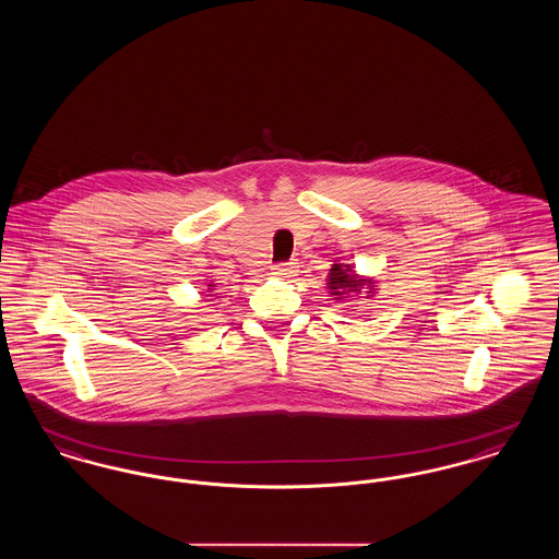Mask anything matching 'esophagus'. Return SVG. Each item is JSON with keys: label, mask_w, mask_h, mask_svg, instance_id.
Instances as JSON below:
<instances>
[{"label": "esophagus", "mask_w": 559, "mask_h": 559, "mask_svg": "<svg viewBox=\"0 0 559 559\" xmlns=\"http://www.w3.org/2000/svg\"><path fill=\"white\" fill-rule=\"evenodd\" d=\"M297 272V262H285V264H276L272 267V274L276 276H293Z\"/></svg>", "instance_id": "obj_1"}]
</instances>
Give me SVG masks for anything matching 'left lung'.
<instances>
[{
  "mask_svg": "<svg viewBox=\"0 0 559 559\" xmlns=\"http://www.w3.org/2000/svg\"><path fill=\"white\" fill-rule=\"evenodd\" d=\"M377 283L372 278L358 276L349 264H333L326 276V289L335 299H344L347 293H360L367 289V293H374Z\"/></svg>",
  "mask_w": 559,
  "mask_h": 559,
  "instance_id": "obj_1",
  "label": "left lung"
}]
</instances>
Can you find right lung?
<instances>
[{"label":"right lung","instance_id":"add662e5","mask_svg":"<svg viewBox=\"0 0 559 559\" xmlns=\"http://www.w3.org/2000/svg\"><path fill=\"white\" fill-rule=\"evenodd\" d=\"M213 287H215V285H213V283H210V285H207V293L213 292Z\"/></svg>","mask_w":559,"mask_h":559}]
</instances>
